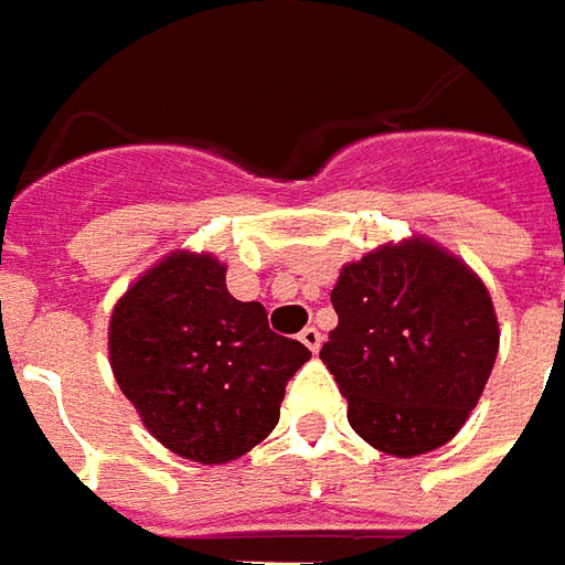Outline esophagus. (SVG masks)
<instances>
[{"instance_id": "esophagus-1", "label": "esophagus", "mask_w": 565, "mask_h": 565, "mask_svg": "<svg viewBox=\"0 0 565 565\" xmlns=\"http://www.w3.org/2000/svg\"><path fill=\"white\" fill-rule=\"evenodd\" d=\"M301 342L308 344L310 351L317 354V351H320V344H323V335H320V329L317 327H308V329H301Z\"/></svg>"}]
</instances>
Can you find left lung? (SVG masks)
Here are the masks:
<instances>
[{"label":"left lung","mask_w":565,"mask_h":565,"mask_svg":"<svg viewBox=\"0 0 565 565\" xmlns=\"http://www.w3.org/2000/svg\"><path fill=\"white\" fill-rule=\"evenodd\" d=\"M332 308L339 327L320 358L348 397L351 429L395 457L450 441L498 358L501 332L482 279L414 238L348 264Z\"/></svg>","instance_id":"left-lung-1"}]
</instances>
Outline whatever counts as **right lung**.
Instances as JSON below:
<instances>
[{"label":"right lung","instance_id":"1","mask_svg":"<svg viewBox=\"0 0 565 565\" xmlns=\"http://www.w3.org/2000/svg\"><path fill=\"white\" fill-rule=\"evenodd\" d=\"M108 348L149 433L195 463L236 460L274 433L286 385L310 358L270 329L264 305L226 291L223 264L189 252L132 282Z\"/></svg>","mask_w":565,"mask_h":565}]
</instances>
